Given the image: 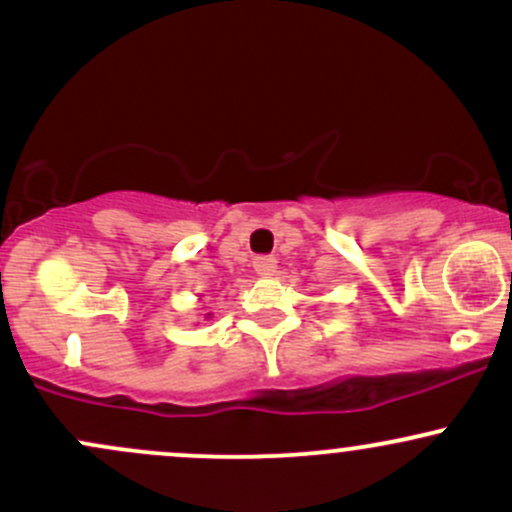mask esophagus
Masks as SVG:
<instances>
[{"label":"esophagus","instance_id":"34e87169","mask_svg":"<svg viewBox=\"0 0 512 512\" xmlns=\"http://www.w3.org/2000/svg\"><path fill=\"white\" fill-rule=\"evenodd\" d=\"M252 267H255V272L260 276H274L276 260L274 257H257V260L252 262Z\"/></svg>","mask_w":512,"mask_h":512}]
</instances>
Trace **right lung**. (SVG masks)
Masks as SVG:
<instances>
[{
	"mask_svg": "<svg viewBox=\"0 0 512 512\" xmlns=\"http://www.w3.org/2000/svg\"><path fill=\"white\" fill-rule=\"evenodd\" d=\"M209 317H211V313H209V315H207V320H209Z\"/></svg>",
	"mask_w": 512,
	"mask_h": 512,
	"instance_id": "obj_1",
	"label": "right lung"
}]
</instances>
